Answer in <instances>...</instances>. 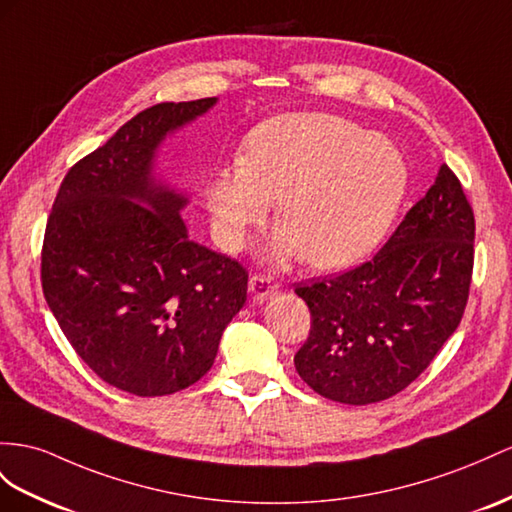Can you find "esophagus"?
<instances>
[{"instance_id":"obj_1","label":"esophagus","mask_w":512,"mask_h":512,"mask_svg":"<svg viewBox=\"0 0 512 512\" xmlns=\"http://www.w3.org/2000/svg\"><path fill=\"white\" fill-rule=\"evenodd\" d=\"M248 290H251L253 298L266 300L279 292V281L270 274H253L251 281H248Z\"/></svg>"}]
</instances>
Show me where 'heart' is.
I'll return each instance as SVG.
<instances>
[{"mask_svg": "<svg viewBox=\"0 0 512 512\" xmlns=\"http://www.w3.org/2000/svg\"><path fill=\"white\" fill-rule=\"evenodd\" d=\"M406 183L404 157L387 138L342 116L298 112L253 129L246 157L209 181L207 205L220 238L238 246L281 199L272 255L303 253L311 266L339 268L383 238Z\"/></svg>", "mask_w": 512, "mask_h": 512, "instance_id": "b5f03b06", "label": "heart"}]
</instances>
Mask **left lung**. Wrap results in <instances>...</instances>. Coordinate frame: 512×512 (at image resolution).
<instances>
[{"instance_id": "left-lung-1", "label": "left lung", "mask_w": 512, "mask_h": 512, "mask_svg": "<svg viewBox=\"0 0 512 512\" xmlns=\"http://www.w3.org/2000/svg\"><path fill=\"white\" fill-rule=\"evenodd\" d=\"M474 235L461 179L443 164L372 259L296 285L311 313L307 342L294 355L298 376L322 398L352 406L409 387L463 318Z\"/></svg>"}]
</instances>
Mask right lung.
<instances>
[{"label":"right lung","mask_w":512,"mask_h":512,"mask_svg":"<svg viewBox=\"0 0 512 512\" xmlns=\"http://www.w3.org/2000/svg\"><path fill=\"white\" fill-rule=\"evenodd\" d=\"M214 103H157L136 114L69 168L47 218L49 309L101 381L140 398L201 381L246 300V268L190 240L179 216L186 196L151 179L157 144Z\"/></svg>","instance_id":"obj_1"}]
</instances>
